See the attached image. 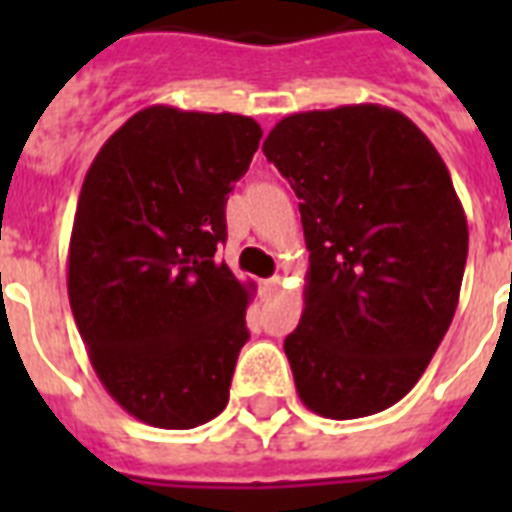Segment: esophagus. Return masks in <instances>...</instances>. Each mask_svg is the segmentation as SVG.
Listing matches in <instances>:
<instances>
[{"label": "esophagus", "instance_id": "34e87169", "mask_svg": "<svg viewBox=\"0 0 512 512\" xmlns=\"http://www.w3.org/2000/svg\"><path fill=\"white\" fill-rule=\"evenodd\" d=\"M260 289H263L265 297H273L281 289V279H279V276H273V279H265L263 287H260Z\"/></svg>", "mask_w": 512, "mask_h": 512}]
</instances>
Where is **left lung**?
<instances>
[{
    "instance_id": "8db88e82",
    "label": "left lung",
    "mask_w": 512,
    "mask_h": 512,
    "mask_svg": "<svg viewBox=\"0 0 512 512\" xmlns=\"http://www.w3.org/2000/svg\"><path fill=\"white\" fill-rule=\"evenodd\" d=\"M263 154L300 199L305 308L284 340L297 396L329 420L388 409L460 303L468 220L428 135L377 103L284 116Z\"/></svg>"
}]
</instances>
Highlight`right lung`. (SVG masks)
I'll return each mask as SVG.
<instances>
[{"instance_id": "right-lung-1", "label": "right lung", "mask_w": 512, "mask_h": 512, "mask_svg": "<svg viewBox=\"0 0 512 512\" xmlns=\"http://www.w3.org/2000/svg\"><path fill=\"white\" fill-rule=\"evenodd\" d=\"M260 138L249 116L148 106L84 175L68 303L108 396L146 425L196 428L228 404L255 284L215 252Z\"/></svg>"}]
</instances>
